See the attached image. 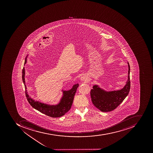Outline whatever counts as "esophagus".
I'll list each match as a JSON object with an SVG mask.
<instances>
[{"label":"esophagus","instance_id":"obj_1","mask_svg":"<svg viewBox=\"0 0 153 153\" xmlns=\"http://www.w3.org/2000/svg\"><path fill=\"white\" fill-rule=\"evenodd\" d=\"M80 79H81V80H82V81H86V80H87V78H86V77H84V76H82V77L80 78Z\"/></svg>","mask_w":153,"mask_h":153}]
</instances>
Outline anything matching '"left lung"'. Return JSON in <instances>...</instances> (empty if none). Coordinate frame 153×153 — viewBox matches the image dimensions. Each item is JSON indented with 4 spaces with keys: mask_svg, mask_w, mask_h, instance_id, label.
I'll return each instance as SVG.
<instances>
[{
    "mask_svg": "<svg viewBox=\"0 0 153 153\" xmlns=\"http://www.w3.org/2000/svg\"><path fill=\"white\" fill-rule=\"evenodd\" d=\"M128 64V80L125 87L121 90L107 92L97 85H94L91 89L90 96L93 103L95 107L101 111L109 112L115 110L119 104L122 102L127 97L130 91V67Z\"/></svg>",
    "mask_w": 153,
    "mask_h": 153,
    "instance_id": "1",
    "label": "left lung"
}]
</instances>
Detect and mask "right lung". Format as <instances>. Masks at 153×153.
Here are the masks:
<instances>
[{
  "mask_svg": "<svg viewBox=\"0 0 153 153\" xmlns=\"http://www.w3.org/2000/svg\"><path fill=\"white\" fill-rule=\"evenodd\" d=\"M25 59V64L27 62ZM25 68L23 67L22 73V78L25 88V94L29 104L32 107L41 112L43 114L50 117H59L64 116L70 110L73 104L74 97L76 93L79 84L74 85L72 89L68 91H63V95L59 104L56 105H50L41 103L38 101H35L29 97L27 91V87L25 85Z\"/></svg>",
  "mask_w": 153,
  "mask_h": 153,
  "instance_id": "right-lung-1",
  "label": "right lung"
}]
</instances>
